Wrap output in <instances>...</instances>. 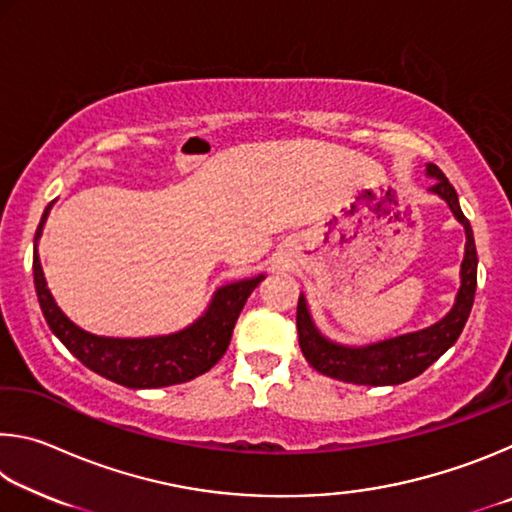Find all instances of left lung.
I'll return each mask as SVG.
<instances>
[{
	"label": "left lung",
	"mask_w": 512,
	"mask_h": 512,
	"mask_svg": "<svg viewBox=\"0 0 512 512\" xmlns=\"http://www.w3.org/2000/svg\"><path fill=\"white\" fill-rule=\"evenodd\" d=\"M424 176L436 180L429 187V194L443 198L454 219L463 225L465 230V255L461 262V287L456 291L454 305L447 314L436 320V323L415 332H406L391 339L366 343V345H345L339 341L327 339L320 332L318 325L311 318L305 293L298 298V341L300 350L309 361V366L318 370L320 375H327L339 381L359 386H395L404 384L413 377L422 375L433 361H438L443 354L458 341L463 327L470 318L476 291V257L474 232L470 221L465 219L458 203L456 189L449 183L447 176L436 164H427Z\"/></svg>",
	"instance_id": "8db88e82"
}]
</instances>
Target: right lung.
<instances>
[{
    "instance_id": "1",
    "label": "right lung",
    "mask_w": 512,
    "mask_h": 512,
    "mask_svg": "<svg viewBox=\"0 0 512 512\" xmlns=\"http://www.w3.org/2000/svg\"><path fill=\"white\" fill-rule=\"evenodd\" d=\"M54 203L47 205L33 239V282L49 329L83 366L126 388H162L203 375L223 357L241 309L266 277L264 273L223 284L214 291L203 314L178 332L142 336V339L92 334L63 314L42 273L38 241Z\"/></svg>"
}]
</instances>
